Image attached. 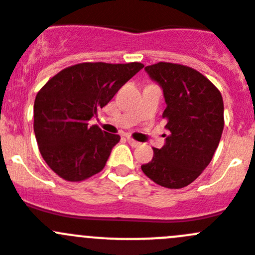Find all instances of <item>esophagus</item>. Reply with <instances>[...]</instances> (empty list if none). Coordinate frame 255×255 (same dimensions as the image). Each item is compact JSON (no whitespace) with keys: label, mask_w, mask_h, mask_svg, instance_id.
<instances>
[{"label":"esophagus","mask_w":255,"mask_h":255,"mask_svg":"<svg viewBox=\"0 0 255 255\" xmlns=\"http://www.w3.org/2000/svg\"><path fill=\"white\" fill-rule=\"evenodd\" d=\"M126 140H128V143H129L132 148H136V146L140 145V143H137V141H135L134 139H131V137H129V136L126 137Z\"/></svg>","instance_id":"1"}]
</instances>
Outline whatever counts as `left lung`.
<instances>
[{
    "instance_id": "obj_1",
    "label": "left lung",
    "mask_w": 255,
    "mask_h": 255,
    "mask_svg": "<svg viewBox=\"0 0 255 255\" xmlns=\"http://www.w3.org/2000/svg\"><path fill=\"white\" fill-rule=\"evenodd\" d=\"M145 72L163 91L169 135L141 170L159 186L182 188L200 176L218 149L224 130L223 96L206 77L186 65L160 62L145 67Z\"/></svg>"
}]
</instances>
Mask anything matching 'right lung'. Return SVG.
Masks as SVG:
<instances>
[{
    "label": "right lung",
    "instance_id": "right-lung-1",
    "mask_svg": "<svg viewBox=\"0 0 255 255\" xmlns=\"http://www.w3.org/2000/svg\"><path fill=\"white\" fill-rule=\"evenodd\" d=\"M141 63H81L46 82L34 104V132L46 164L65 181L79 182L99 173L120 141L90 120L119 88L134 77Z\"/></svg>",
    "mask_w": 255,
    "mask_h": 255
}]
</instances>
